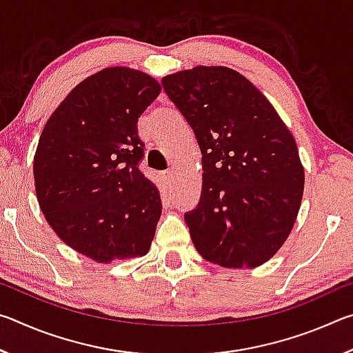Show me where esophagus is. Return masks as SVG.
Masks as SVG:
<instances>
[{"label": "esophagus", "mask_w": 353, "mask_h": 353, "mask_svg": "<svg viewBox=\"0 0 353 353\" xmlns=\"http://www.w3.org/2000/svg\"><path fill=\"white\" fill-rule=\"evenodd\" d=\"M162 177H163V181H165L166 183H168V185L172 182V172H171V171H168V172H163Z\"/></svg>", "instance_id": "esophagus-1"}]
</instances>
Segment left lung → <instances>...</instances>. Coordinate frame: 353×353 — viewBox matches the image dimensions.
Returning <instances> with one entry per match:
<instances>
[{"instance_id": "left-lung-1", "label": "left lung", "mask_w": 353, "mask_h": 353, "mask_svg": "<svg viewBox=\"0 0 353 353\" xmlns=\"http://www.w3.org/2000/svg\"><path fill=\"white\" fill-rule=\"evenodd\" d=\"M202 154L198 207L185 213L202 259L256 268L283 246L305 174L290 129L252 82L227 67H194L162 79Z\"/></svg>"}]
</instances>
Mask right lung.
Listing matches in <instances>:
<instances>
[{
	"mask_svg": "<svg viewBox=\"0 0 353 353\" xmlns=\"http://www.w3.org/2000/svg\"><path fill=\"white\" fill-rule=\"evenodd\" d=\"M160 90L140 70L104 68L77 83L41 130L34 155L41 213L63 243L98 263L151 249L162 201L139 170L137 123Z\"/></svg>",
	"mask_w": 353,
	"mask_h": 353,
	"instance_id": "add662e5",
	"label": "right lung"
}]
</instances>
